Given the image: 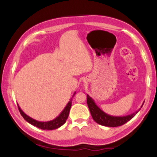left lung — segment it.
<instances>
[{"label":"left lung","instance_id":"obj_1","mask_svg":"<svg viewBox=\"0 0 157 157\" xmlns=\"http://www.w3.org/2000/svg\"><path fill=\"white\" fill-rule=\"evenodd\" d=\"M144 103L141 106L142 107ZM87 104L89 106V111L91 112V117L96 123L100 125L104 126H109V127H116L119 126L126 124V122L130 121L137 113L139 112L141 108L138 109L136 112L131 113L127 116H123V117H115V116H111L107 114L104 111H103L96 104L94 100L91 96L87 94Z\"/></svg>","mask_w":157,"mask_h":157}]
</instances>
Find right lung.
I'll return each instance as SVG.
<instances>
[{
  "instance_id": "right-lung-1",
  "label": "right lung",
  "mask_w": 157,
  "mask_h": 157,
  "mask_svg": "<svg viewBox=\"0 0 157 157\" xmlns=\"http://www.w3.org/2000/svg\"><path fill=\"white\" fill-rule=\"evenodd\" d=\"M75 94H76V92H74V94H73L72 97L71 98L70 101L68 102V104H66V107L63 109V110L61 111V113H60L57 117H56L54 119L51 120V121H39L33 119V118L30 117L29 116L25 114V113L21 110V107L18 106V110L20 111V113L23 117V119H24L27 122H29V124H32V125L35 126L36 127L39 128L40 129H43V130L56 129V128L61 127L62 125H63V124L66 123V119H68V114H69L71 107L72 98L74 97Z\"/></svg>"
}]
</instances>
